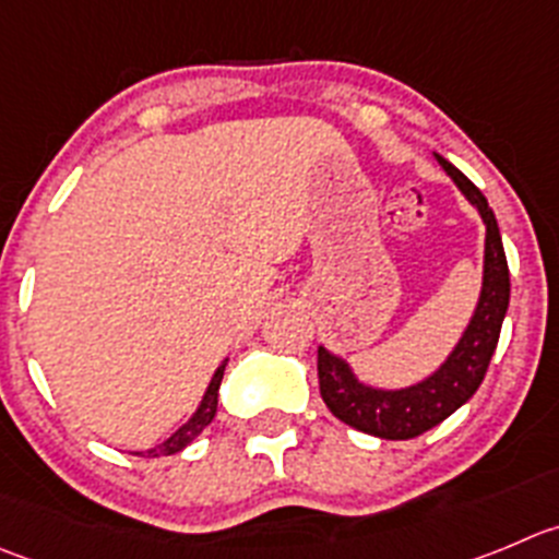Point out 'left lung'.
<instances>
[{
    "label": "left lung",
    "mask_w": 559,
    "mask_h": 559,
    "mask_svg": "<svg viewBox=\"0 0 559 559\" xmlns=\"http://www.w3.org/2000/svg\"><path fill=\"white\" fill-rule=\"evenodd\" d=\"M433 156L466 197V203L480 214L483 227H486L480 296H477L475 312L464 334L433 373L408 386L368 384L354 373L348 359L332 354L323 345L318 348V384H321V397L329 412L350 428L379 436V439H392V442L414 439L433 425L444 423L475 395L497 350L499 329H502L510 301V271L497 216L488 209L483 191L461 169H455L439 153Z\"/></svg>",
    "instance_id": "left-lung-1"
}]
</instances>
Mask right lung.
<instances>
[{
	"mask_svg": "<svg viewBox=\"0 0 559 559\" xmlns=\"http://www.w3.org/2000/svg\"><path fill=\"white\" fill-rule=\"evenodd\" d=\"M225 368H227V359L219 365V368L214 370V376H211L209 386H205L203 401L197 403L194 414H191V417L186 419V423L180 425V428L175 430V433H169L162 444H156V448L145 450V453L151 455V459H162V455L180 453V450L189 448V444L194 442L197 436L203 433L205 425H211V419L216 417V406H219V384H222V376H225ZM136 455H142V453H136Z\"/></svg>",
	"mask_w": 559,
	"mask_h": 559,
	"instance_id": "right-lung-1",
	"label": "right lung"
}]
</instances>
